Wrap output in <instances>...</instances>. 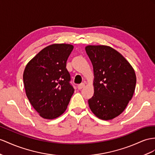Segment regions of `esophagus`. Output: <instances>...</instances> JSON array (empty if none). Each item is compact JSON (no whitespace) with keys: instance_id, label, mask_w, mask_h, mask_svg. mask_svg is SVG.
<instances>
[{"instance_id":"obj_1","label":"esophagus","mask_w":155,"mask_h":155,"mask_svg":"<svg viewBox=\"0 0 155 155\" xmlns=\"http://www.w3.org/2000/svg\"><path fill=\"white\" fill-rule=\"evenodd\" d=\"M84 86H85V84H84V83H81V84H78L77 87H78V90H81L82 88H84Z\"/></svg>"}]
</instances>
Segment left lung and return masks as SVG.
Wrapping results in <instances>:
<instances>
[{
    "instance_id": "obj_1",
    "label": "left lung",
    "mask_w": 155,
    "mask_h": 155,
    "mask_svg": "<svg viewBox=\"0 0 155 155\" xmlns=\"http://www.w3.org/2000/svg\"><path fill=\"white\" fill-rule=\"evenodd\" d=\"M94 68L92 112L101 120H112L124 111L136 88L134 69L122 54L104 45L86 46Z\"/></svg>"
}]
</instances>
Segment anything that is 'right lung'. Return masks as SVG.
<instances>
[{
    "label": "right lung",
    "instance_id": "right-lung-1",
    "mask_svg": "<svg viewBox=\"0 0 155 155\" xmlns=\"http://www.w3.org/2000/svg\"><path fill=\"white\" fill-rule=\"evenodd\" d=\"M73 46H48L27 63L23 78L26 96L39 115L54 119L64 113L74 93L66 63Z\"/></svg>",
    "mask_w": 155,
    "mask_h": 155
}]
</instances>
